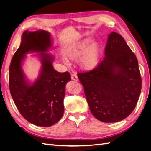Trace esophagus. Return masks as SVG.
I'll return each instance as SVG.
<instances>
[{
  "mask_svg": "<svg viewBox=\"0 0 151 151\" xmlns=\"http://www.w3.org/2000/svg\"><path fill=\"white\" fill-rule=\"evenodd\" d=\"M71 79L75 81H78V77H77L76 73H73V74H71Z\"/></svg>",
  "mask_w": 151,
  "mask_h": 151,
  "instance_id": "34e87169",
  "label": "esophagus"
}]
</instances>
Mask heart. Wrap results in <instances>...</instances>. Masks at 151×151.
<instances>
[{"mask_svg": "<svg viewBox=\"0 0 151 151\" xmlns=\"http://www.w3.org/2000/svg\"><path fill=\"white\" fill-rule=\"evenodd\" d=\"M91 42L90 38L81 40L71 46L66 53L67 57L71 60H76L82 56L79 64L86 70H91L96 66L101 56L100 45L96 42L90 44Z\"/></svg>", "mask_w": 151, "mask_h": 151, "instance_id": "heart-1", "label": "heart"}]
</instances>
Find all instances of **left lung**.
Here are the masks:
<instances>
[{"label": "left lung", "instance_id": "8db88e82", "mask_svg": "<svg viewBox=\"0 0 151 151\" xmlns=\"http://www.w3.org/2000/svg\"><path fill=\"white\" fill-rule=\"evenodd\" d=\"M77 76L90 111L98 120L117 122L134 111L142 79L137 58L120 34L112 32L103 60L93 70L78 73Z\"/></svg>", "mask_w": 151, "mask_h": 151}]
</instances>
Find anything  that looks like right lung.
<instances>
[{"mask_svg": "<svg viewBox=\"0 0 151 151\" xmlns=\"http://www.w3.org/2000/svg\"><path fill=\"white\" fill-rule=\"evenodd\" d=\"M50 47L48 32L26 31L9 67V89L14 102L27 121L40 127L52 126L63 116L65 84L70 81V74L67 71H56L52 66V57L46 53H41L42 72L35 83L29 86L25 81L21 62L24 54L30 52H46Z\"/></svg>", "mask_w": 151, "mask_h": 151, "instance_id": "add662e5", "label": "right lung"}]
</instances>
